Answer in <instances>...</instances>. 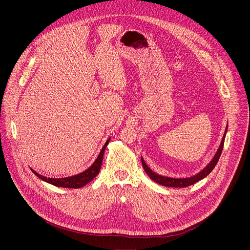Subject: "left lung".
Masks as SVG:
<instances>
[{
    "label": "left lung",
    "mask_w": 250,
    "mask_h": 250,
    "mask_svg": "<svg viewBox=\"0 0 250 250\" xmlns=\"http://www.w3.org/2000/svg\"><path fill=\"white\" fill-rule=\"evenodd\" d=\"M227 129H228V126H227ZM227 129H226V132H227ZM226 132L223 136V139H222V142H221V146L215 155V157L212 158V160L208 163V165L204 168L200 173H198L197 175L193 176V177H190V178H183V179H175V178H169V177H164V176H160L154 172H152L149 167L146 164L145 160L141 158V162H142V166H144V169L145 171L146 172V174L149 176L150 179H152L154 182L162 185V186H166V187H173V188H185V187H188V186H191L197 182H199L200 180L204 179V178L206 176H208L211 171L212 169L215 168V166L217 165L220 157H221V154H222V151H223V148H224V144H225V138H226Z\"/></svg>",
    "instance_id": "8db88e82"
}]
</instances>
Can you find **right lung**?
I'll return each mask as SVG.
<instances>
[{
  "mask_svg": "<svg viewBox=\"0 0 250 250\" xmlns=\"http://www.w3.org/2000/svg\"><path fill=\"white\" fill-rule=\"evenodd\" d=\"M110 141V138L106 140V142L104 144V147L102 148L98 158L96 159V161L93 163V165L87 169L86 171L78 174V175H75V176H72V177H66V178H47V177H44L42 175H40L39 173H37L35 171H33L32 169V172L37 175L39 178H41L42 180L47 182V183H50L54 186H57V187H63V188H72V189H77V188H81L83 186H85L86 184H88L89 182H91L94 178L99 174V171L101 169V166H102V162H103V157H104V149L106 147V146H108Z\"/></svg>",
  "mask_w": 250,
  "mask_h": 250,
  "instance_id": "add662e5",
  "label": "right lung"
}]
</instances>
